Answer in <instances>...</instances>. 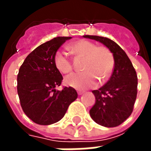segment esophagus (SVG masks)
I'll list each match as a JSON object with an SVG mask.
<instances>
[{
  "label": "esophagus",
  "mask_w": 151,
  "mask_h": 151,
  "mask_svg": "<svg viewBox=\"0 0 151 151\" xmlns=\"http://www.w3.org/2000/svg\"><path fill=\"white\" fill-rule=\"evenodd\" d=\"M83 93H84V91H78V94L79 95H82Z\"/></svg>",
  "instance_id": "esophagus-1"
}]
</instances>
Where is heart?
I'll use <instances>...</instances> for the list:
<instances>
[{
    "label": "heart",
    "mask_w": 151,
    "mask_h": 151,
    "mask_svg": "<svg viewBox=\"0 0 151 151\" xmlns=\"http://www.w3.org/2000/svg\"><path fill=\"white\" fill-rule=\"evenodd\" d=\"M69 49L78 56L85 57L82 69L85 71L73 73L65 78L66 85L76 89H86L96 85V79L104 83L112 73L115 59L111 50L105 46H96L85 40L71 43ZM54 65L58 71L68 73L73 69L71 60L62 51H57L54 55Z\"/></svg>",
    "instance_id": "1"
}]
</instances>
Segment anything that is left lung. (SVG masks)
<instances>
[{"label": "left lung", "instance_id": "left-lung-1", "mask_svg": "<svg viewBox=\"0 0 151 151\" xmlns=\"http://www.w3.org/2000/svg\"><path fill=\"white\" fill-rule=\"evenodd\" d=\"M98 41L111 50L115 59L113 72L108 82L92 93L95 105L90 110L93 120L102 126L120 125L133 111L137 93V76L129 58L113 40L97 35H83Z\"/></svg>", "mask_w": 151, "mask_h": 151}]
</instances>
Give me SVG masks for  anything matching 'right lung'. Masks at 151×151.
I'll return each instance as SVG.
<instances>
[{
    "label": "right lung",
    "instance_id": "1",
    "mask_svg": "<svg viewBox=\"0 0 151 151\" xmlns=\"http://www.w3.org/2000/svg\"><path fill=\"white\" fill-rule=\"evenodd\" d=\"M71 38L56 37L41 44L27 56L19 69L17 89L22 108L38 124L48 125L60 120L78 98L71 86L56 90L63 78L54 65V55Z\"/></svg>",
    "mask_w": 151,
    "mask_h": 151
}]
</instances>
